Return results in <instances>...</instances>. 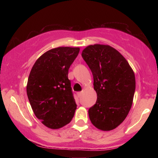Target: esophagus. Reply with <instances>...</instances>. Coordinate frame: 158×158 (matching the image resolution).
I'll list each match as a JSON object with an SVG mask.
<instances>
[{
	"instance_id": "esophagus-1",
	"label": "esophagus",
	"mask_w": 158,
	"mask_h": 158,
	"mask_svg": "<svg viewBox=\"0 0 158 158\" xmlns=\"http://www.w3.org/2000/svg\"><path fill=\"white\" fill-rule=\"evenodd\" d=\"M81 95H82V92H77V96L78 97H81Z\"/></svg>"
}]
</instances>
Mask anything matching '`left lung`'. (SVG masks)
Wrapping results in <instances>:
<instances>
[{
    "label": "left lung",
    "mask_w": 158,
    "mask_h": 158,
    "mask_svg": "<svg viewBox=\"0 0 158 158\" xmlns=\"http://www.w3.org/2000/svg\"><path fill=\"white\" fill-rule=\"evenodd\" d=\"M82 57L91 70L95 105L88 110L90 122L96 128L110 131L122 124L132 105L135 76L127 60L109 45H89Z\"/></svg>",
    "instance_id": "obj_1"
}]
</instances>
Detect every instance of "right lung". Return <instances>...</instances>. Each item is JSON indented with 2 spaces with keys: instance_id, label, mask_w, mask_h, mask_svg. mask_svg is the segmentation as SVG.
<instances>
[{
  "instance_id": "add662e5",
  "label": "right lung",
  "mask_w": 158,
  "mask_h": 158,
  "mask_svg": "<svg viewBox=\"0 0 158 158\" xmlns=\"http://www.w3.org/2000/svg\"><path fill=\"white\" fill-rule=\"evenodd\" d=\"M79 51V47L52 49L38 58L30 72L28 98L36 118L48 128H61L74 116L77 105L68 75Z\"/></svg>"
}]
</instances>
